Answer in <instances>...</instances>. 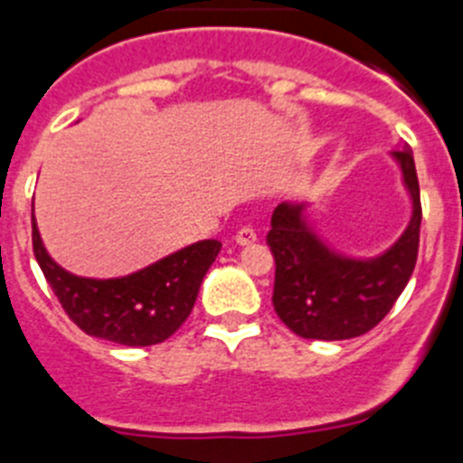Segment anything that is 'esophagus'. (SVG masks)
I'll return each mask as SVG.
<instances>
[{
    "label": "esophagus",
    "mask_w": 463,
    "mask_h": 463,
    "mask_svg": "<svg viewBox=\"0 0 463 463\" xmlns=\"http://www.w3.org/2000/svg\"><path fill=\"white\" fill-rule=\"evenodd\" d=\"M258 240V235H255V231L250 226H244V228H240V231H237V235H235V241L240 246H249V244H253V241Z\"/></svg>",
    "instance_id": "1"
}]
</instances>
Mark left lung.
Wrapping results in <instances>:
<instances>
[{
  "mask_svg": "<svg viewBox=\"0 0 463 463\" xmlns=\"http://www.w3.org/2000/svg\"><path fill=\"white\" fill-rule=\"evenodd\" d=\"M411 199L402 235L373 258L332 249L307 219V201L273 210L267 244L276 260L273 307L303 339H353L378 326L410 282L419 255L420 190L410 146L392 151Z\"/></svg>",
  "mask_w": 463,
  "mask_h": 463,
  "instance_id": "left-lung-1",
  "label": "left lung"
}]
</instances>
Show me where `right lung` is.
I'll use <instances>...</instances> for the list:
<instances>
[{
    "label": "right lung",
    "instance_id": "1",
    "mask_svg": "<svg viewBox=\"0 0 463 463\" xmlns=\"http://www.w3.org/2000/svg\"><path fill=\"white\" fill-rule=\"evenodd\" d=\"M222 241L201 240L122 278L74 276L53 262L33 217V253L67 317L90 336L122 345L169 339L190 317Z\"/></svg>",
    "mask_w": 463,
    "mask_h": 463
}]
</instances>
